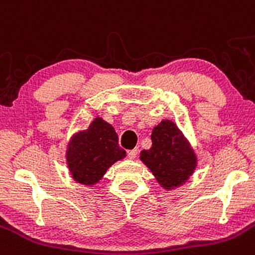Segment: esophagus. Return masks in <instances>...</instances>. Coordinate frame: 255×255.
Instances as JSON below:
<instances>
[{
    "mask_svg": "<svg viewBox=\"0 0 255 255\" xmlns=\"http://www.w3.org/2000/svg\"><path fill=\"white\" fill-rule=\"evenodd\" d=\"M136 155H138V149H132L128 151V159L129 160H134L136 157Z\"/></svg>",
    "mask_w": 255,
    "mask_h": 255,
    "instance_id": "esophagus-1",
    "label": "esophagus"
}]
</instances>
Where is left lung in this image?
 I'll use <instances>...</instances> for the list:
<instances>
[{
	"instance_id": "left-lung-1",
	"label": "left lung",
	"mask_w": 255,
	"mask_h": 255,
	"mask_svg": "<svg viewBox=\"0 0 255 255\" xmlns=\"http://www.w3.org/2000/svg\"><path fill=\"white\" fill-rule=\"evenodd\" d=\"M151 148L140 152V160L167 191L186 183L197 167V156L176 123L163 120L151 132Z\"/></svg>"
}]
</instances>
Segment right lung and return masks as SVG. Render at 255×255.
<instances>
[{
	"instance_id": "obj_1",
	"label": "right lung",
	"mask_w": 255,
	"mask_h": 255,
	"mask_svg": "<svg viewBox=\"0 0 255 255\" xmlns=\"http://www.w3.org/2000/svg\"><path fill=\"white\" fill-rule=\"evenodd\" d=\"M125 156L116 130L101 117L94 119L87 129L72 136L66 151L72 178L85 186L98 183L106 171Z\"/></svg>"
}]
</instances>
